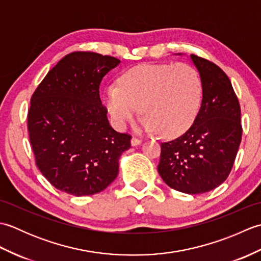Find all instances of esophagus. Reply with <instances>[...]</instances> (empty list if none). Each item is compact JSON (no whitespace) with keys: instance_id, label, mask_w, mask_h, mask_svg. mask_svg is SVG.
Returning <instances> with one entry per match:
<instances>
[{"instance_id":"obj_1","label":"esophagus","mask_w":261,"mask_h":261,"mask_svg":"<svg viewBox=\"0 0 261 261\" xmlns=\"http://www.w3.org/2000/svg\"><path fill=\"white\" fill-rule=\"evenodd\" d=\"M141 143V140L140 139H138V138H136V137H134L131 139V146H138V145H140Z\"/></svg>"}]
</instances>
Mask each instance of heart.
Returning a JSON list of instances; mask_svg holds the SVG:
<instances>
[{"mask_svg": "<svg viewBox=\"0 0 261 261\" xmlns=\"http://www.w3.org/2000/svg\"><path fill=\"white\" fill-rule=\"evenodd\" d=\"M202 82L197 70L186 63L140 65L121 76L120 85L105 90V105L119 129L139 112L145 131L176 137L186 131L198 112Z\"/></svg>", "mask_w": 261, "mask_h": 261, "instance_id": "obj_1", "label": "heart"}]
</instances>
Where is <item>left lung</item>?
Here are the masks:
<instances>
[{
  "label": "left lung",
  "instance_id": "8db88e82",
  "mask_svg": "<svg viewBox=\"0 0 261 261\" xmlns=\"http://www.w3.org/2000/svg\"><path fill=\"white\" fill-rule=\"evenodd\" d=\"M202 82V103L185 134L162 142L158 173L186 194L214 190L228 178L239 149L241 110L229 77L218 65L191 55Z\"/></svg>",
  "mask_w": 261,
  "mask_h": 261
}]
</instances>
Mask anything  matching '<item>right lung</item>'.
Instances as JSON below:
<instances>
[{"mask_svg":"<svg viewBox=\"0 0 261 261\" xmlns=\"http://www.w3.org/2000/svg\"><path fill=\"white\" fill-rule=\"evenodd\" d=\"M118 58L75 51L49 70L31 96L28 131L36 165L57 190L93 195L119 173L131 136L110 125L99 84Z\"/></svg>","mask_w":261,"mask_h":261,"instance_id":"add662e5","label":"right lung"}]
</instances>
